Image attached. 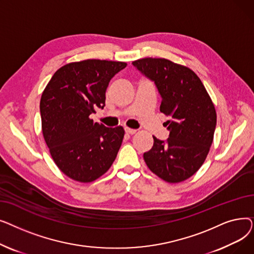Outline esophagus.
<instances>
[{
  "instance_id": "1",
  "label": "esophagus",
  "mask_w": 254,
  "mask_h": 254,
  "mask_svg": "<svg viewBox=\"0 0 254 254\" xmlns=\"http://www.w3.org/2000/svg\"><path fill=\"white\" fill-rule=\"evenodd\" d=\"M125 131H126V134L127 135H134V134H136V129H132V128H128V127H126L125 128Z\"/></svg>"
}]
</instances>
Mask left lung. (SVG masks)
I'll return each mask as SVG.
<instances>
[{
    "label": "left lung",
    "instance_id": "obj_1",
    "mask_svg": "<svg viewBox=\"0 0 254 254\" xmlns=\"http://www.w3.org/2000/svg\"><path fill=\"white\" fill-rule=\"evenodd\" d=\"M132 65L156 85L159 110L170 117L165 123L169 138L153 136L152 148L143 154L155 175L170 183L191 177L210 150L216 127V111L196 74L188 66L166 59L146 58Z\"/></svg>",
    "mask_w": 254,
    "mask_h": 254
}]
</instances>
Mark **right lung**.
Listing matches in <instances>:
<instances>
[{"label":"right lung","mask_w":254,"mask_h":254,"mask_svg":"<svg viewBox=\"0 0 254 254\" xmlns=\"http://www.w3.org/2000/svg\"><path fill=\"white\" fill-rule=\"evenodd\" d=\"M126 66L123 62L101 60L66 64L53 74L42 93L44 140L56 165L75 181H95L115 161L124 127H106L89 115L104 108L110 80Z\"/></svg>","instance_id":"add662e5"}]
</instances>
